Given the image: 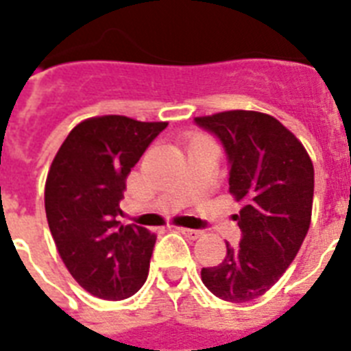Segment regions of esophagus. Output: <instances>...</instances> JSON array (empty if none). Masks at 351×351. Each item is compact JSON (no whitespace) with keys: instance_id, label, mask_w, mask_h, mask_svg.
I'll use <instances>...</instances> for the list:
<instances>
[{"instance_id":"esophagus-1","label":"esophagus","mask_w":351,"mask_h":351,"mask_svg":"<svg viewBox=\"0 0 351 351\" xmlns=\"http://www.w3.org/2000/svg\"><path fill=\"white\" fill-rule=\"evenodd\" d=\"M178 231H180L182 234H186V237H189V239H198V237L202 234V231L189 230V228H178Z\"/></svg>"}]
</instances>
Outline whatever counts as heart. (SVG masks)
Returning a JSON list of instances; mask_svg holds the SVG:
<instances>
[{
	"instance_id": "1",
	"label": "heart",
	"mask_w": 351,
	"mask_h": 351,
	"mask_svg": "<svg viewBox=\"0 0 351 351\" xmlns=\"http://www.w3.org/2000/svg\"><path fill=\"white\" fill-rule=\"evenodd\" d=\"M200 142H211V140H209V138H206V136H195L191 140V143H189V145H195V143H200Z\"/></svg>"
}]
</instances>
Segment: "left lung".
I'll return each instance as SVG.
<instances>
[{"label": "left lung", "instance_id": "obj_1", "mask_svg": "<svg viewBox=\"0 0 351 351\" xmlns=\"http://www.w3.org/2000/svg\"><path fill=\"white\" fill-rule=\"evenodd\" d=\"M219 138L230 167V193L244 204L234 220L240 242L202 282L219 299L247 302L266 293L299 253L310 230L313 164L304 145L278 120L255 111L195 118Z\"/></svg>", "mask_w": 351, "mask_h": 351}]
</instances>
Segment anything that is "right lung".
Returning <instances> with one entry per match:
<instances>
[{
    "instance_id": "obj_1",
    "label": "right lung",
    "mask_w": 351,
    "mask_h": 351,
    "mask_svg": "<svg viewBox=\"0 0 351 351\" xmlns=\"http://www.w3.org/2000/svg\"><path fill=\"white\" fill-rule=\"evenodd\" d=\"M165 121L100 117L69 132L52 160L45 213L58 253L90 295L121 300L142 288L156 237L136 224L121 226L125 180Z\"/></svg>"
}]
</instances>
